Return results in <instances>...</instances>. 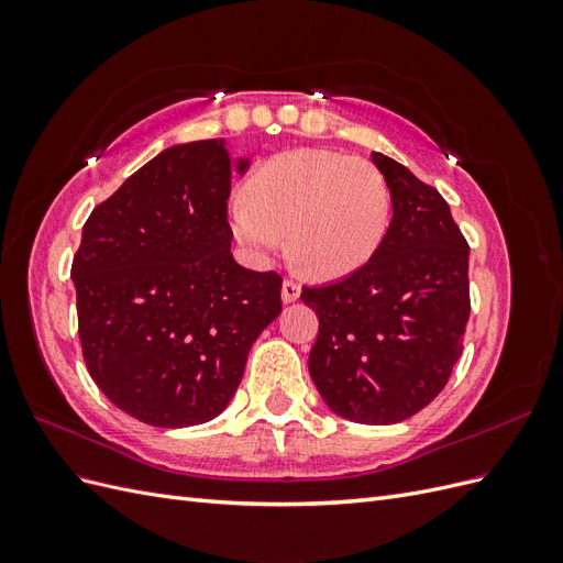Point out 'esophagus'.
Returning a JSON list of instances; mask_svg holds the SVG:
<instances>
[{"label": "esophagus", "mask_w": 563, "mask_h": 563, "mask_svg": "<svg viewBox=\"0 0 563 563\" xmlns=\"http://www.w3.org/2000/svg\"><path fill=\"white\" fill-rule=\"evenodd\" d=\"M300 298V284L294 279H284L282 284V300L284 302H296Z\"/></svg>", "instance_id": "34e87169"}]
</instances>
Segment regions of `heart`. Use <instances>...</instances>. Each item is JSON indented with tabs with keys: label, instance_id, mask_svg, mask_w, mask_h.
<instances>
[{
	"label": "heart",
	"instance_id": "b5f03b06",
	"mask_svg": "<svg viewBox=\"0 0 563 563\" xmlns=\"http://www.w3.org/2000/svg\"><path fill=\"white\" fill-rule=\"evenodd\" d=\"M389 220V190L368 159L331 150H288L263 162L246 197L230 201V225L251 258L284 246L302 272L338 279L378 251Z\"/></svg>",
	"mask_w": 563,
	"mask_h": 563
}]
</instances>
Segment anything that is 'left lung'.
Segmentation results:
<instances>
[{"label":"left lung","instance_id":"left-lung-1","mask_svg":"<svg viewBox=\"0 0 563 563\" xmlns=\"http://www.w3.org/2000/svg\"><path fill=\"white\" fill-rule=\"evenodd\" d=\"M391 220L352 275L305 286L319 317L310 376L333 413L364 424L416 416L451 378L470 319V246L446 199L380 152Z\"/></svg>","mask_w":563,"mask_h":563}]
</instances>
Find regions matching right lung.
Listing matches in <instances>:
<instances>
[{"label": "right lung", "mask_w": 563, "mask_h": 563, "mask_svg": "<svg viewBox=\"0 0 563 563\" xmlns=\"http://www.w3.org/2000/svg\"><path fill=\"white\" fill-rule=\"evenodd\" d=\"M223 139L174 145L91 211L73 261L81 354L124 413L155 428L216 418L255 338L282 312V277L232 258L234 174Z\"/></svg>", "instance_id": "right-lung-1"}]
</instances>
